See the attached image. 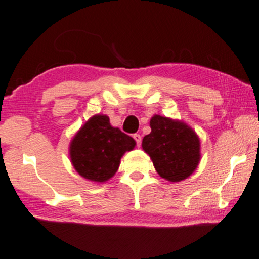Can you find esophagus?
<instances>
[{"label":"esophagus","instance_id":"esophagus-1","mask_svg":"<svg viewBox=\"0 0 259 259\" xmlns=\"http://www.w3.org/2000/svg\"><path fill=\"white\" fill-rule=\"evenodd\" d=\"M133 138H134V140H135L136 146L140 147V146H141V135H140V134H134Z\"/></svg>","mask_w":259,"mask_h":259}]
</instances>
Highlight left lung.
I'll return each mask as SVG.
<instances>
[{"label": "left lung", "instance_id": "obj_1", "mask_svg": "<svg viewBox=\"0 0 259 259\" xmlns=\"http://www.w3.org/2000/svg\"><path fill=\"white\" fill-rule=\"evenodd\" d=\"M152 132L142 140V148L149 154L157 172L163 179L179 182L192 175L200 160V142L185 123L154 116Z\"/></svg>", "mask_w": 259, "mask_h": 259}]
</instances>
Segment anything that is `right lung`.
Masks as SVG:
<instances>
[{
  "label": "right lung",
  "mask_w": 259,
  "mask_h": 259,
  "mask_svg": "<svg viewBox=\"0 0 259 259\" xmlns=\"http://www.w3.org/2000/svg\"><path fill=\"white\" fill-rule=\"evenodd\" d=\"M135 147L132 136L111 126L110 118L96 114L87 121L71 142L74 169L84 179L105 182L117 172L121 155Z\"/></svg>",
  "instance_id": "right-lung-1"
}]
</instances>
